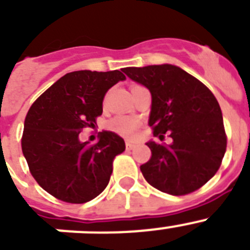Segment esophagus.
<instances>
[{"label": "esophagus", "mask_w": 250, "mask_h": 250, "mask_svg": "<svg viewBox=\"0 0 250 250\" xmlns=\"http://www.w3.org/2000/svg\"><path fill=\"white\" fill-rule=\"evenodd\" d=\"M135 147V144H132V143H130V141H127L126 143V149L127 150H132Z\"/></svg>", "instance_id": "34e87169"}]
</instances>
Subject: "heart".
I'll list each match as a JSON object with an SVG mask.
<instances>
[{"instance_id": "heart-1", "label": "heart", "mask_w": 250, "mask_h": 250, "mask_svg": "<svg viewBox=\"0 0 250 250\" xmlns=\"http://www.w3.org/2000/svg\"><path fill=\"white\" fill-rule=\"evenodd\" d=\"M139 126V120L126 115H119L115 116L107 123V127L112 131L118 132L119 135L131 138L135 134V130Z\"/></svg>"}]
</instances>
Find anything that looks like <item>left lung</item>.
Segmentation results:
<instances>
[{"label":"left lung","mask_w":250,"mask_h":250,"mask_svg":"<svg viewBox=\"0 0 250 250\" xmlns=\"http://www.w3.org/2000/svg\"><path fill=\"white\" fill-rule=\"evenodd\" d=\"M123 72L151 94L149 125L169 145L147 141L151 158L140 167L151 187L171 195L195 191L215 175L224 158L227 136L215 96L179 66L163 63L125 67Z\"/></svg>","instance_id":"8db88e82"}]
</instances>
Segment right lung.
I'll return each instance as SVG.
<instances>
[{
	"label": "right lung",
	"mask_w": 250,
	"mask_h": 250,
	"mask_svg": "<svg viewBox=\"0 0 250 250\" xmlns=\"http://www.w3.org/2000/svg\"><path fill=\"white\" fill-rule=\"evenodd\" d=\"M124 80L119 70L68 72L28 110L22 152L35 180L57 199L83 204L109 184L112 160L125 150L124 139L103 130L98 143L89 145L79 135L86 126H95L106 91Z\"/></svg>",
	"instance_id": "right-lung-1"
}]
</instances>
